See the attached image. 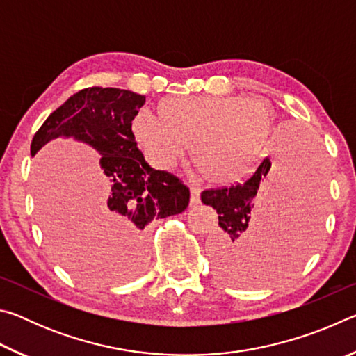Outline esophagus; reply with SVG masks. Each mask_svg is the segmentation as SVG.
<instances>
[{
	"mask_svg": "<svg viewBox=\"0 0 356 356\" xmlns=\"http://www.w3.org/2000/svg\"><path fill=\"white\" fill-rule=\"evenodd\" d=\"M200 196H201V190L196 188V186H191V188H190V206L191 207H195L201 202Z\"/></svg>",
	"mask_w": 356,
	"mask_h": 356,
	"instance_id": "esophagus-1",
	"label": "esophagus"
}]
</instances>
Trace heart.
<instances>
[{
    "mask_svg": "<svg viewBox=\"0 0 356 356\" xmlns=\"http://www.w3.org/2000/svg\"><path fill=\"white\" fill-rule=\"evenodd\" d=\"M159 118L138 111L130 134L150 163L170 168L188 143L190 159L212 184H232L257 159L273 124L262 100L237 95L168 97Z\"/></svg>",
    "mask_w": 356,
    "mask_h": 356,
    "instance_id": "heart-1",
    "label": "heart"
}]
</instances>
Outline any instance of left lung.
Here are the masks:
<instances>
[{
  "instance_id": "1",
  "label": "left lung",
  "mask_w": 356,
  "mask_h": 356,
  "mask_svg": "<svg viewBox=\"0 0 356 356\" xmlns=\"http://www.w3.org/2000/svg\"><path fill=\"white\" fill-rule=\"evenodd\" d=\"M287 143L276 166L267 155L242 184L201 193V201L218 213L209 256L221 280L261 284L295 268L309 252L323 212L322 154L309 140Z\"/></svg>"
}]
</instances>
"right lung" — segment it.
<instances>
[{"mask_svg":"<svg viewBox=\"0 0 356 356\" xmlns=\"http://www.w3.org/2000/svg\"><path fill=\"white\" fill-rule=\"evenodd\" d=\"M144 102V95L127 89H83L53 111L33 138V156L56 138L88 144L110 179L108 195L74 226L78 261H88L78 265L84 278L102 276L99 261L106 257L120 264V278L140 273L147 257L144 229L152 220L182 213L190 202V190L172 174L150 168L131 138L130 120Z\"/></svg>","mask_w":356,"mask_h":356,"instance_id":"obj_1","label":"right lung"}]
</instances>
